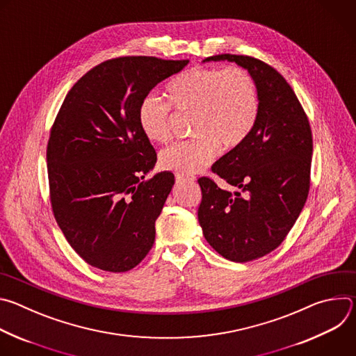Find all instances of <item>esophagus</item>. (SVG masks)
Masks as SVG:
<instances>
[{"instance_id": "obj_1", "label": "esophagus", "mask_w": 356, "mask_h": 356, "mask_svg": "<svg viewBox=\"0 0 356 356\" xmlns=\"http://www.w3.org/2000/svg\"><path fill=\"white\" fill-rule=\"evenodd\" d=\"M194 177H191V176H180V175H177L176 176V181L179 183V184H181V183H194Z\"/></svg>"}]
</instances>
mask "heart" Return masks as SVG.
<instances>
[{
	"mask_svg": "<svg viewBox=\"0 0 356 356\" xmlns=\"http://www.w3.org/2000/svg\"><path fill=\"white\" fill-rule=\"evenodd\" d=\"M166 90L170 104L177 111L194 113L191 134L195 138L177 142L161 154L162 168L180 176L206 169L218 155L220 146H238L257 122V86L239 67L193 69L170 81ZM170 118L166 101L150 94L142 98L138 122L149 140H169Z\"/></svg>",
	"mask_w": 356,
	"mask_h": 356,
	"instance_id": "1",
	"label": "heart"
}]
</instances>
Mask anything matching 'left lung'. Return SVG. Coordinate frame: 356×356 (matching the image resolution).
<instances>
[{"label":"left lung","instance_id":"8db88e82","mask_svg":"<svg viewBox=\"0 0 356 356\" xmlns=\"http://www.w3.org/2000/svg\"><path fill=\"white\" fill-rule=\"evenodd\" d=\"M234 62L257 86L259 113L249 135L213 165L234 191L201 177L198 222L207 242L225 259L249 262L276 249L298 218L310 188L313 136L298 99L269 65L249 56L217 55L202 60Z\"/></svg>","mask_w":356,"mask_h":356}]
</instances>
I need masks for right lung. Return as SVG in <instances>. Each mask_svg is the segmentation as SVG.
<instances>
[{
    "label": "right lung",
    "instance_id": "add662e5",
    "mask_svg": "<svg viewBox=\"0 0 356 356\" xmlns=\"http://www.w3.org/2000/svg\"><path fill=\"white\" fill-rule=\"evenodd\" d=\"M188 60L127 56L87 72L67 92L47 142L55 218L91 266L121 273L147 255L175 184L138 122L143 97Z\"/></svg>",
    "mask_w": 356,
    "mask_h": 356
}]
</instances>
